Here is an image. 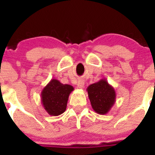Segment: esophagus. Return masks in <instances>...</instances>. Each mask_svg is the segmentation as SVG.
Returning a JSON list of instances; mask_svg holds the SVG:
<instances>
[{"mask_svg": "<svg viewBox=\"0 0 155 155\" xmlns=\"http://www.w3.org/2000/svg\"><path fill=\"white\" fill-rule=\"evenodd\" d=\"M84 81H79V82L77 84V87L79 89H82L84 87Z\"/></svg>", "mask_w": 155, "mask_h": 155, "instance_id": "1", "label": "esophagus"}]
</instances>
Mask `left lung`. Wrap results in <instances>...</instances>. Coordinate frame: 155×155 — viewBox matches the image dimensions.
<instances>
[{
    "instance_id": "obj_1",
    "label": "left lung",
    "mask_w": 155,
    "mask_h": 155,
    "mask_svg": "<svg viewBox=\"0 0 155 155\" xmlns=\"http://www.w3.org/2000/svg\"><path fill=\"white\" fill-rule=\"evenodd\" d=\"M87 91L92 108L99 114H108L116 101L114 88L108 83L106 79L90 84Z\"/></svg>"
}]
</instances>
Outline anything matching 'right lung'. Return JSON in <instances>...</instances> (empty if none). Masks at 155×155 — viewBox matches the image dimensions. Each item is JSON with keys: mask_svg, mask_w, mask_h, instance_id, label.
Masks as SVG:
<instances>
[{"mask_svg": "<svg viewBox=\"0 0 155 155\" xmlns=\"http://www.w3.org/2000/svg\"><path fill=\"white\" fill-rule=\"evenodd\" d=\"M71 85L63 84L58 79H52L44 87L41 93L42 106L50 116H59L66 110Z\"/></svg>", "mask_w": 155, "mask_h": 155, "instance_id": "1", "label": "right lung"}]
</instances>
